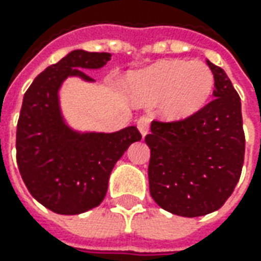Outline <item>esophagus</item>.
<instances>
[{
	"label": "esophagus",
	"instance_id": "1",
	"mask_svg": "<svg viewBox=\"0 0 261 261\" xmlns=\"http://www.w3.org/2000/svg\"><path fill=\"white\" fill-rule=\"evenodd\" d=\"M149 119L148 117H139L138 119V122H136V126H138V129H139V132H141V135L145 136L148 132H149Z\"/></svg>",
	"mask_w": 261,
	"mask_h": 261
}]
</instances>
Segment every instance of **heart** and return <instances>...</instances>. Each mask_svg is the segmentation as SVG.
<instances>
[{"mask_svg": "<svg viewBox=\"0 0 261 261\" xmlns=\"http://www.w3.org/2000/svg\"><path fill=\"white\" fill-rule=\"evenodd\" d=\"M214 87L215 76L209 66L183 59L160 61L130 80V93L136 101H161V113L168 120H186L197 115L207 105Z\"/></svg>", "mask_w": 261, "mask_h": 261, "instance_id": "obj_1", "label": "heart"}]
</instances>
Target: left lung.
Here are the masks:
<instances>
[{
    "instance_id": "obj_1",
    "label": "left lung",
    "mask_w": 261,
    "mask_h": 261,
    "mask_svg": "<svg viewBox=\"0 0 261 261\" xmlns=\"http://www.w3.org/2000/svg\"><path fill=\"white\" fill-rule=\"evenodd\" d=\"M214 100L186 120L151 123L149 193L158 206L186 218L215 212L240 180L246 136L241 100L225 71L207 61Z\"/></svg>"
}]
</instances>
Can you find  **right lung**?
I'll return each instance as SVG.
<instances>
[{
    "instance_id": "right-lung-1",
    "label": "right lung",
    "mask_w": 261,
    "mask_h": 261,
    "mask_svg": "<svg viewBox=\"0 0 261 261\" xmlns=\"http://www.w3.org/2000/svg\"><path fill=\"white\" fill-rule=\"evenodd\" d=\"M110 58L106 52L72 50L36 76L23 98L17 166L30 195L55 214L78 215L100 205L115 164L142 138L136 126L113 134L76 132L62 116V83L68 76L93 83L86 71L103 68Z\"/></svg>"
}]
</instances>
